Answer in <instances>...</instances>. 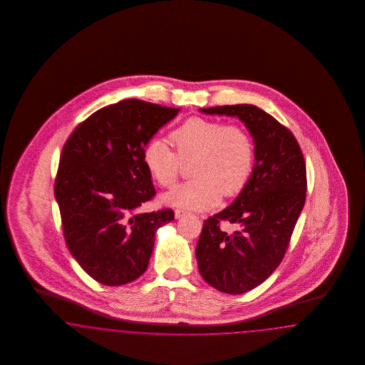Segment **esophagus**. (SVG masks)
I'll list each match as a JSON object with an SVG mask.
<instances>
[{"label": "esophagus", "mask_w": 365, "mask_h": 365, "mask_svg": "<svg viewBox=\"0 0 365 365\" xmlns=\"http://www.w3.org/2000/svg\"><path fill=\"white\" fill-rule=\"evenodd\" d=\"M187 212L186 210H182V209H175V219H180L183 216H186Z\"/></svg>", "instance_id": "1"}]
</instances>
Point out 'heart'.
<instances>
[{
	"label": "heart",
	"instance_id": "heart-1",
	"mask_svg": "<svg viewBox=\"0 0 365 365\" xmlns=\"http://www.w3.org/2000/svg\"><path fill=\"white\" fill-rule=\"evenodd\" d=\"M174 149L163 139H150L142 160L161 187L171 189L185 164H191L195 178L164 195L175 208L208 210L222 195L235 197L249 183L255 170V142L241 125L204 118H190L171 133Z\"/></svg>",
	"mask_w": 365,
	"mask_h": 365
}]
</instances>
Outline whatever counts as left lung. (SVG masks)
Masks as SVG:
<instances>
[{"label": "left lung", "instance_id": "left-lung-1", "mask_svg": "<svg viewBox=\"0 0 365 365\" xmlns=\"http://www.w3.org/2000/svg\"><path fill=\"white\" fill-rule=\"evenodd\" d=\"M245 123L255 142L256 164L237 200L204 222L195 247L201 277L227 294L257 287L283 260L295 223L305 204L307 167L289 128L255 105L200 109ZM222 221L237 224L227 233Z\"/></svg>", "mask_w": 365, "mask_h": 365}]
</instances>
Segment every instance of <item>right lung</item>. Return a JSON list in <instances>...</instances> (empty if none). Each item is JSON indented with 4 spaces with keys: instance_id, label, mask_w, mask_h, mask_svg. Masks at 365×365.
I'll list each match as a JSON object with an SVG mask.
<instances>
[{
    "instance_id": "add662e5",
    "label": "right lung",
    "mask_w": 365,
    "mask_h": 365,
    "mask_svg": "<svg viewBox=\"0 0 365 365\" xmlns=\"http://www.w3.org/2000/svg\"><path fill=\"white\" fill-rule=\"evenodd\" d=\"M179 109L135 98L101 108L67 139L54 182L63 232L73 259L105 286L148 268L155 235L173 209L139 213L156 190L142 152Z\"/></svg>"
}]
</instances>
